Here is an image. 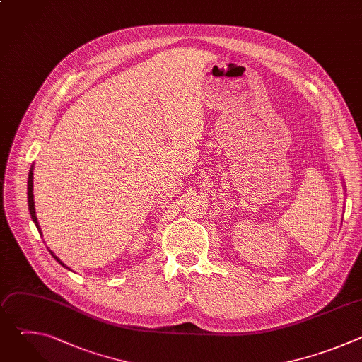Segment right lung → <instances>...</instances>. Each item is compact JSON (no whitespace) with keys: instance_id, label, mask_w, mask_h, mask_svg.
Wrapping results in <instances>:
<instances>
[{"instance_id":"right-lung-1","label":"right lung","mask_w":362,"mask_h":362,"mask_svg":"<svg viewBox=\"0 0 362 362\" xmlns=\"http://www.w3.org/2000/svg\"><path fill=\"white\" fill-rule=\"evenodd\" d=\"M28 209H30V214H31V219L34 221V223H35V226H37V229H38V232L41 233V229H40V226H38V221H37V216H35V209H34V194H33V169L30 170V175H28ZM49 253L53 255V257L54 259L59 262V264H62L64 268H67L59 257L49 250Z\"/></svg>"}]
</instances>
